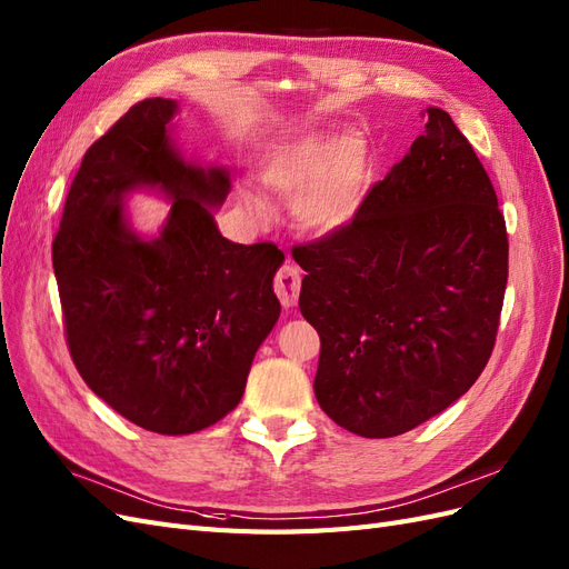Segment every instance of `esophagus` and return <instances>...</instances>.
Here are the masks:
<instances>
[{"label": "esophagus", "instance_id": "34e87169", "mask_svg": "<svg viewBox=\"0 0 569 569\" xmlns=\"http://www.w3.org/2000/svg\"><path fill=\"white\" fill-rule=\"evenodd\" d=\"M272 289L274 295H278L282 306H297L299 301V291H301V272L297 266L284 263L280 266V270L274 272V280H272Z\"/></svg>", "mask_w": 569, "mask_h": 569}]
</instances>
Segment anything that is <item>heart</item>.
Here are the masks:
<instances>
[{"mask_svg": "<svg viewBox=\"0 0 569 569\" xmlns=\"http://www.w3.org/2000/svg\"><path fill=\"white\" fill-rule=\"evenodd\" d=\"M266 187L295 197V213L308 228L330 230L347 222L370 180V151L363 137H303L274 157L261 173ZM263 213L261 201H249Z\"/></svg>", "mask_w": 569, "mask_h": 569, "instance_id": "obj_1", "label": "heart"}]
</instances>
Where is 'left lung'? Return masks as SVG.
Returning a JSON list of instances; mask_svg holds the SVG:
<instances>
[{
	"instance_id": "obj_1",
	"label": "left lung",
	"mask_w": 569,
	"mask_h": 569,
	"mask_svg": "<svg viewBox=\"0 0 569 569\" xmlns=\"http://www.w3.org/2000/svg\"><path fill=\"white\" fill-rule=\"evenodd\" d=\"M422 116L425 134L353 218L291 249L308 272L299 308L320 335L316 399L368 439L408 432L477 382L506 297L493 184L449 113Z\"/></svg>"
}]
</instances>
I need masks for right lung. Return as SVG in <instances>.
Instances as JSON below:
<instances>
[{
    "mask_svg": "<svg viewBox=\"0 0 569 569\" xmlns=\"http://www.w3.org/2000/svg\"><path fill=\"white\" fill-rule=\"evenodd\" d=\"M173 99L137 101L84 151L51 261L68 351L88 387L137 427L192 435L237 408L251 360L280 318L272 242L234 244L209 206L230 180L180 159L168 140ZM140 183L174 199L161 238L124 226Z\"/></svg>",
    "mask_w": 569,
    "mask_h": 569,
    "instance_id": "add662e5",
    "label": "right lung"
}]
</instances>
